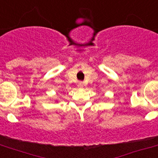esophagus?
<instances>
[{"label": "esophagus", "mask_w": 158, "mask_h": 158, "mask_svg": "<svg viewBox=\"0 0 158 158\" xmlns=\"http://www.w3.org/2000/svg\"><path fill=\"white\" fill-rule=\"evenodd\" d=\"M83 85H84V83H83V82H79V85H78V86H79V88H81V87H83Z\"/></svg>", "instance_id": "34e87169"}]
</instances>
